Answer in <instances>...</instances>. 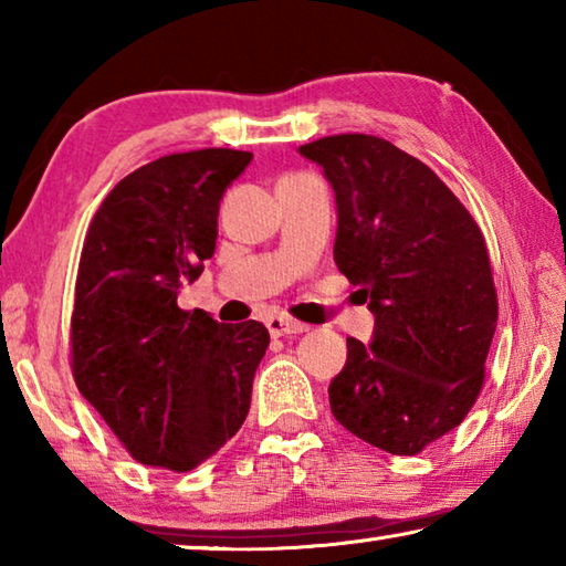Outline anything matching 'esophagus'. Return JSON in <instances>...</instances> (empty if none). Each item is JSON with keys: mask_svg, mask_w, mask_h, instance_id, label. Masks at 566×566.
<instances>
[{"mask_svg": "<svg viewBox=\"0 0 566 566\" xmlns=\"http://www.w3.org/2000/svg\"><path fill=\"white\" fill-rule=\"evenodd\" d=\"M266 329H270L272 337H290V334L310 332V324H302L292 317H270L266 319Z\"/></svg>", "mask_w": 566, "mask_h": 566, "instance_id": "34e87169", "label": "esophagus"}]
</instances>
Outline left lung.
<instances>
[{
	"mask_svg": "<svg viewBox=\"0 0 566 566\" xmlns=\"http://www.w3.org/2000/svg\"><path fill=\"white\" fill-rule=\"evenodd\" d=\"M337 197L334 262L375 314L329 385L334 419L389 454H419L474 407L496 329L490 252L474 217L424 161L371 134L300 147Z\"/></svg>",
	"mask_w": 566,
	"mask_h": 566,
	"instance_id": "obj_1",
	"label": "left lung"
}]
</instances>
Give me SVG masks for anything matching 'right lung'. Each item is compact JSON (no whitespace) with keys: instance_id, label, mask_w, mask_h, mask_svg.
Here are the masks:
<instances>
[{"instance_id":"right-lung-1","label":"right lung","mask_w":566,"mask_h":566,"mask_svg":"<svg viewBox=\"0 0 566 566\" xmlns=\"http://www.w3.org/2000/svg\"><path fill=\"white\" fill-rule=\"evenodd\" d=\"M252 155L159 157L114 187L84 237L72 310V375L142 464L189 472L244 424L270 332L179 310L214 254L219 199Z\"/></svg>"}]
</instances>
